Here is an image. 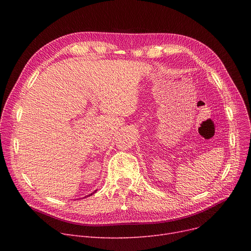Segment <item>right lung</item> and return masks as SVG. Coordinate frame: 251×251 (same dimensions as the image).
Returning <instances> with one entry per match:
<instances>
[{"label":"right lung","mask_w":251,"mask_h":251,"mask_svg":"<svg viewBox=\"0 0 251 251\" xmlns=\"http://www.w3.org/2000/svg\"><path fill=\"white\" fill-rule=\"evenodd\" d=\"M96 191H97V190H96ZM96 191H95V192H96ZM95 192H92V193H95ZM92 193H91V194H89V195H87V196H90V195H92Z\"/></svg>","instance_id":"1"}]
</instances>
